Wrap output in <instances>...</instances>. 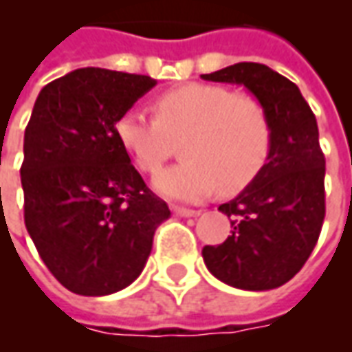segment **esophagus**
Masks as SVG:
<instances>
[{"mask_svg":"<svg viewBox=\"0 0 352 352\" xmlns=\"http://www.w3.org/2000/svg\"><path fill=\"white\" fill-rule=\"evenodd\" d=\"M173 213L181 214V217H198L199 211L198 209H188V207H173Z\"/></svg>","mask_w":352,"mask_h":352,"instance_id":"esophagus-1","label":"esophagus"}]
</instances>
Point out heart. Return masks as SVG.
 I'll use <instances>...</instances> for the list:
<instances>
[{"instance_id": "obj_1", "label": "heart", "mask_w": 352, "mask_h": 352, "mask_svg": "<svg viewBox=\"0 0 352 352\" xmlns=\"http://www.w3.org/2000/svg\"><path fill=\"white\" fill-rule=\"evenodd\" d=\"M115 135L143 173L154 175L183 139L184 160L154 179L168 198L198 201L221 186L245 188L272 153L273 126L264 103L251 94L206 82L171 88L154 100V118L126 111L116 118Z\"/></svg>"}]
</instances>
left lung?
Instances as JSON below:
<instances>
[{
  "label": "left lung",
  "instance_id": "left-lung-1",
  "mask_svg": "<svg viewBox=\"0 0 352 352\" xmlns=\"http://www.w3.org/2000/svg\"><path fill=\"white\" fill-rule=\"evenodd\" d=\"M201 79L243 85L264 103L273 126L264 168L219 207L232 222V236L217 247L206 245L204 262L230 287L277 288L307 262L324 222L326 160L317 118L300 88L264 64L239 62Z\"/></svg>",
  "mask_w": 352,
  "mask_h": 352
}]
</instances>
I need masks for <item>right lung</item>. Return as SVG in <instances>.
<instances>
[{"mask_svg": "<svg viewBox=\"0 0 352 352\" xmlns=\"http://www.w3.org/2000/svg\"><path fill=\"white\" fill-rule=\"evenodd\" d=\"M154 85L146 75L82 67L35 100L20 168L24 222L49 272L75 294L131 285L171 214L115 135L116 118Z\"/></svg>", "mask_w": 352, "mask_h": 352, "instance_id": "1", "label": "right lung"}]
</instances>
